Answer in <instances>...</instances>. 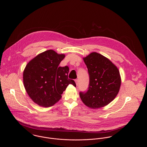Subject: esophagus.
<instances>
[{
  "instance_id": "esophagus-1",
  "label": "esophagus",
  "mask_w": 147,
  "mask_h": 147,
  "mask_svg": "<svg viewBox=\"0 0 147 147\" xmlns=\"http://www.w3.org/2000/svg\"><path fill=\"white\" fill-rule=\"evenodd\" d=\"M75 82H76V83L77 86H78V84H79V83H78V79H76V80H75Z\"/></svg>"
}]
</instances>
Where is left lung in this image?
Masks as SVG:
<instances>
[{
  "label": "left lung",
  "mask_w": 147,
  "mask_h": 147,
  "mask_svg": "<svg viewBox=\"0 0 147 147\" xmlns=\"http://www.w3.org/2000/svg\"><path fill=\"white\" fill-rule=\"evenodd\" d=\"M89 74L86 92H80L81 100L91 109L108 105L119 93L121 79L118 68L110 59L96 52L83 58Z\"/></svg>",
  "instance_id": "1"
}]
</instances>
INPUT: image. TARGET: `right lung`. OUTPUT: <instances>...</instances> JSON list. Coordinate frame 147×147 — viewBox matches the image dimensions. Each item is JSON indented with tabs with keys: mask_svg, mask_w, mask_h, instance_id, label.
Here are the masks:
<instances>
[{
	"mask_svg": "<svg viewBox=\"0 0 147 147\" xmlns=\"http://www.w3.org/2000/svg\"><path fill=\"white\" fill-rule=\"evenodd\" d=\"M65 57L55 51H46L35 57L26 65L23 73L25 90L32 101L48 107L55 105L69 84L76 86L68 78L69 67H59Z\"/></svg>",
	"mask_w": 147,
	"mask_h": 147,
	"instance_id": "1",
	"label": "right lung"
}]
</instances>
